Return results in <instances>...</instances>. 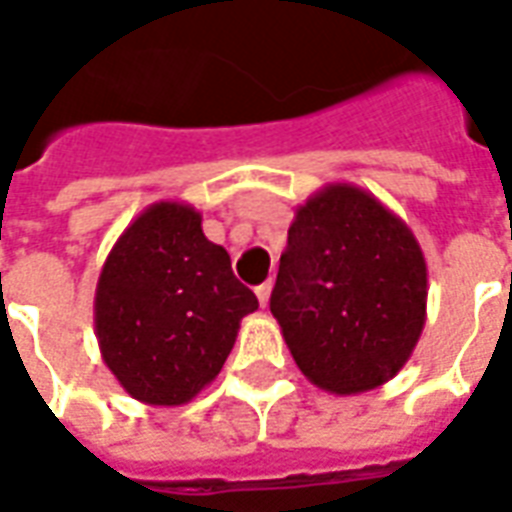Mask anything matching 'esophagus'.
<instances>
[{
    "label": "esophagus",
    "mask_w": 512,
    "mask_h": 512,
    "mask_svg": "<svg viewBox=\"0 0 512 512\" xmlns=\"http://www.w3.org/2000/svg\"><path fill=\"white\" fill-rule=\"evenodd\" d=\"M271 288H274V285H271V279H268V282H263V285H257V288H255L257 299H260V304H263V307H268V299H271Z\"/></svg>",
    "instance_id": "34e87169"
}]
</instances>
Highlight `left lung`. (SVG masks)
<instances>
[{
  "label": "left lung",
  "mask_w": 512,
  "mask_h": 512,
  "mask_svg": "<svg viewBox=\"0 0 512 512\" xmlns=\"http://www.w3.org/2000/svg\"><path fill=\"white\" fill-rule=\"evenodd\" d=\"M428 307V266L408 224L351 183L296 208L271 293L296 365L332 395H359L400 373Z\"/></svg>",
  "instance_id": "left-lung-1"
}]
</instances>
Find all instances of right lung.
<instances>
[{"label":"right lung","instance_id":"right-lung-1","mask_svg":"<svg viewBox=\"0 0 512 512\" xmlns=\"http://www.w3.org/2000/svg\"><path fill=\"white\" fill-rule=\"evenodd\" d=\"M257 296L186 202H153L128 224L95 288L106 367L147 406H183L219 376Z\"/></svg>","mask_w":512,"mask_h":512}]
</instances>
